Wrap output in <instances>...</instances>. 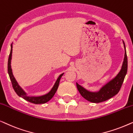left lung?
Returning a JSON list of instances; mask_svg holds the SVG:
<instances>
[{
	"label": "left lung",
	"instance_id": "obj_1",
	"mask_svg": "<svg viewBox=\"0 0 133 133\" xmlns=\"http://www.w3.org/2000/svg\"><path fill=\"white\" fill-rule=\"evenodd\" d=\"M123 43L125 48L124 59H123L122 68L115 78L107 83L96 92L88 91L76 83V87L78 91L81 96L86 100L93 103H99L109 99L118 93L122 87L128 69V59H127L125 43L123 41Z\"/></svg>",
	"mask_w": 133,
	"mask_h": 133
}]
</instances>
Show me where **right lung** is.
<instances>
[{
  "mask_svg": "<svg viewBox=\"0 0 133 133\" xmlns=\"http://www.w3.org/2000/svg\"><path fill=\"white\" fill-rule=\"evenodd\" d=\"M12 44H11V51L10 55H9V58H8V72L10 76V78L11 79V83H12V87L14 89V91H16V93L17 94L18 96L22 97L24 99H25L27 101H29L31 103L35 104H44L46 102H48L51 99L52 97L54 96L56 91L57 90L58 87L59 81L61 76L63 75L64 73L62 74H61L60 75L58 76V79L56 81L55 84L53 86V87L52 88V89L50 90L49 92L47 94L43 95V96H27L26 93L23 89H22V87L18 85V84L17 81L15 79L14 75L12 74V69H11V58H12Z\"/></svg>",
  "mask_w": 133,
  "mask_h": 133,
  "instance_id": "right-lung-1",
  "label": "right lung"
}]
</instances>
